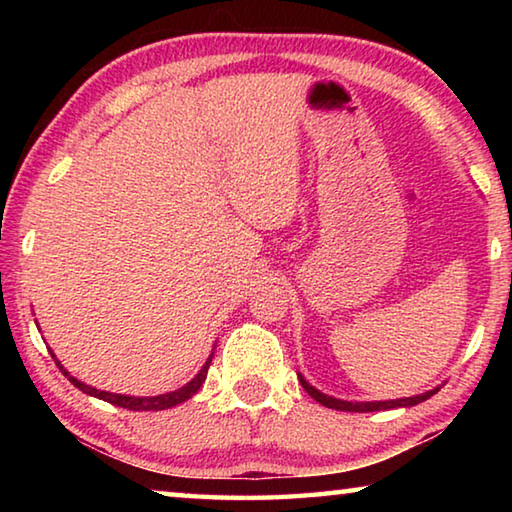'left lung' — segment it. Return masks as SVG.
Wrapping results in <instances>:
<instances>
[{
  "mask_svg": "<svg viewBox=\"0 0 512 512\" xmlns=\"http://www.w3.org/2000/svg\"><path fill=\"white\" fill-rule=\"evenodd\" d=\"M300 384L305 391L314 397L318 404L327 406V409H336V411H350V413H370V411H386V409H397V406H413V404H420L424 400H429V397L436 393V391H429V393H422V395H415V397H404V400H391V402H343V400H334V397H327L320 391H316L314 386H309L305 377H298Z\"/></svg>",
  "mask_w": 512,
  "mask_h": 512,
  "instance_id": "1",
  "label": "left lung"
}]
</instances>
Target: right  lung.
<instances>
[{
    "instance_id": "add662e5",
    "label": "right lung",
    "mask_w": 512,
    "mask_h": 512,
    "mask_svg": "<svg viewBox=\"0 0 512 512\" xmlns=\"http://www.w3.org/2000/svg\"><path fill=\"white\" fill-rule=\"evenodd\" d=\"M56 359V357H54ZM210 363H212V357L205 361V366L201 368V372H198V375L189 381L187 386H183V388H178V391H173V393H167V395H155V397H131V395H115V393H106V391H97V388H92V386H88V384H83V381H79L76 377H72L69 375V372L60 366V361H56V366L60 368V372H63V375L72 381V384L79 388V391H83L85 395H92V397H99V400H103V402H110V404H115V406H121V409H128V411H164V409H171V406H176V404H180V402H185V400H189V397H192L198 388L203 386V381H205V377H207V368H210Z\"/></svg>"
}]
</instances>
